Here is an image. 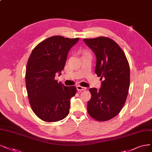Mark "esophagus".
Listing matches in <instances>:
<instances>
[{"mask_svg": "<svg viewBox=\"0 0 152 152\" xmlns=\"http://www.w3.org/2000/svg\"><path fill=\"white\" fill-rule=\"evenodd\" d=\"M76 88H77V90L78 91H85L86 89V88H84L83 86H76Z\"/></svg>", "mask_w": 152, "mask_h": 152, "instance_id": "1", "label": "esophagus"}]
</instances>
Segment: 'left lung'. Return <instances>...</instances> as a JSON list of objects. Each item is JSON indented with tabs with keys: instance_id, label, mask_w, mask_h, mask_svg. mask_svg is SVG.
Here are the masks:
<instances>
[{
	"instance_id": "1",
	"label": "left lung",
	"mask_w": 152,
	"mask_h": 152,
	"mask_svg": "<svg viewBox=\"0 0 152 152\" xmlns=\"http://www.w3.org/2000/svg\"><path fill=\"white\" fill-rule=\"evenodd\" d=\"M96 57L95 73L104 80L99 89L90 88L88 113L99 121H108L124 106L130 87V66L121 48L109 37L84 39Z\"/></svg>"
}]
</instances>
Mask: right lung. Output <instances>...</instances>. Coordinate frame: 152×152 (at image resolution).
<instances>
[{"label":"right lung","instance_id":"obj_1","mask_svg":"<svg viewBox=\"0 0 152 152\" xmlns=\"http://www.w3.org/2000/svg\"><path fill=\"white\" fill-rule=\"evenodd\" d=\"M79 38L50 37L37 44L28 59L26 85L34 113L41 120L55 122L63 120L69 112L70 99L76 92L75 86H65L55 80L61 75L67 53Z\"/></svg>","mask_w":152,"mask_h":152}]
</instances>
